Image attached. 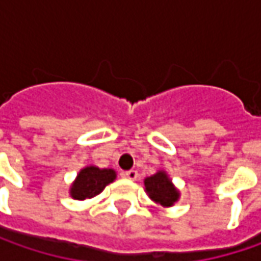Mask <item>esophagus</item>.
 <instances>
[{
  "label": "esophagus",
  "mask_w": 261,
  "mask_h": 261,
  "mask_svg": "<svg viewBox=\"0 0 261 261\" xmlns=\"http://www.w3.org/2000/svg\"><path fill=\"white\" fill-rule=\"evenodd\" d=\"M122 175L125 178H129V180H136L138 178V171L136 170H129V171H125Z\"/></svg>",
  "instance_id": "34e87169"
}]
</instances>
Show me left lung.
<instances>
[{"mask_svg":"<svg viewBox=\"0 0 261 261\" xmlns=\"http://www.w3.org/2000/svg\"><path fill=\"white\" fill-rule=\"evenodd\" d=\"M144 187L149 199L163 207H171L180 199V190L175 187L164 170H158L155 174L145 177Z\"/></svg>","mask_w":261,"mask_h":261,"instance_id":"1","label":"left lung"}]
</instances>
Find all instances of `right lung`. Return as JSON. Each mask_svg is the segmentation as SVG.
<instances>
[{"instance_id": "obj_1", "label": "right lung", "mask_w": 261, "mask_h": 261, "mask_svg": "<svg viewBox=\"0 0 261 261\" xmlns=\"http://www.w3.org/2000/svg\"><path fill=\"white\" fill-rule=\"evenodd\" d=\"M113 168H98L97 166H87L80 170L75 180L69 187V196L75 200L93 199L100 195L105 187L116 180Z\"/></svg>"}]
</instances>
